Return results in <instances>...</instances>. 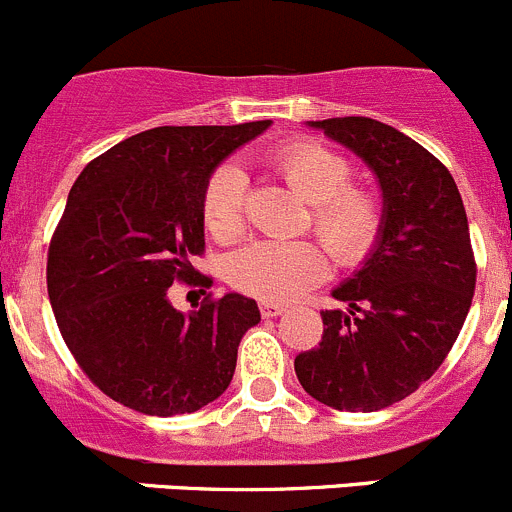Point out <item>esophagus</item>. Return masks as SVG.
<instances>
[{
    "instance_id": "obj_1",
    "label": "esophagus",
    "mask_w": 512,
    "mask_h": 512,
    "mask_svg": "<svg viewBox=\"0 0 512 512\" xmlns=\"http://www.w3.org/2000/svg\"><path fill=\"white\" fill-rule=\"evenodd\" d=\"M286 311L284 304H276V301H261V314L266 319H274V316H281Z\"/></svg>"
}]
</instances>
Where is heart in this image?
<instances>
[{
    "instance_id": "obj_1",
    "label": "heart",
    "mask_w": 512,
    "mask_h": 512,
    "mask_svg": "<svg viewBox=\"0 0 512 512\" xmlns=\"http://www.w3.org/2000/svg\"><path fill=\"white\" fill-rule=\"evenodd\" d=\"M291 191L311 203V228L334 261L357 266L367 259L382 228V211L372 193L349 186L352 163L319 143H289L271 158ZM248 183L238 165L223 163L211 173L203 191V223L218 241H233L246 228ZM329 259L316 243L253 241L226 261L233 289L266 301H291L321 284Z\"/></svg>"
}]
</instances>
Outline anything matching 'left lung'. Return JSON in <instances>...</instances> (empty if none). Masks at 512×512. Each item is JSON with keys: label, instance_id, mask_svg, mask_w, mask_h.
I'll return each instance as SVG.
<instances>
[{"label": "left lung", "instance_id": "8db88e82", "mask_svg": "<svg viewBox=\"0 0 512 512\" xmlns=\"http://www.w3.org/2000/svg\"><path fill=\"white\" fill-rule=\"evenodd\" d=\"M352 150L382 191V228L367 259L321 311L319 347L294 359L301 387L342 412H377L437 372L475 291L465 206L450 170L420 143L372 118L309 120Z\"/></svg>", "mask_w": 512, "mask_h": 512}]
</instances>
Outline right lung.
Segmentation results:
<instances>
[{
	"label": "right lung",
	"instance_id": "1",
	"mask_svg": "<svg viewBox=\"0 0 512 512\" xmlns=\"http://www.w3.org/2000/svg\"><path fill=\"white\" fill-rule=\"evenodd\" d=\"M271 120L183 125L133 135L92 160L67 196L47 256L57 326L82 372L120 405L155 417L221 397L259 304L226 294L175 309L173 281L211 284L191 266L206 246L203 191Z\"/></svg>",
	"mask_w": 512,
	"mask_h": 512
}]
</instances>
